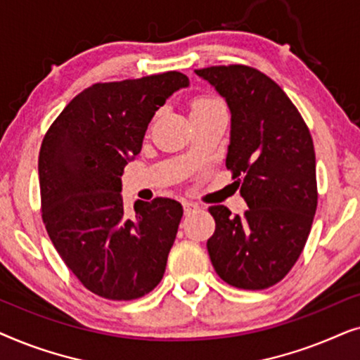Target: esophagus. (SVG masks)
<instances>
[{"label":"esophagus","mask_w":360,"mask_h":360,"mask_svg":"<svg viewBox=\"0 0 360 360\" xmlns=\"http://www.w3.org/2000/svg\"><path fill=\"white\" fill-rule=\"evenodd\" d=\"M200 206L196 205V203H193V201H184V211H185V214H191V213H195L196 210H198Z\"/></svg>","instance_id":"esophagus-1"}]
</instances>
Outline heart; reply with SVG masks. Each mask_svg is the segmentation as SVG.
Here are the masks:
<instances>
[{
  "mask_svg": "<svg viewBox=\"0 0 360 360\" xmlns=\"http://www.w3.org/2000/svg\"><path fill=\"white\" fill-rule=\"evenodd\" d=\"M218 106H223V103L219 100H216L213 96H198L195 98L193 101H191V116L193 115H198V112H203V111H208L211 108H218Z\"/></svg>",
  "mask_w": 360,
  "mask_h": 360,
  "instance_id": "1",
  "label": "heart"
}]
</instances>
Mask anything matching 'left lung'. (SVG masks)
<instances>
[{
    "label": "left lung",
    "instance_id": "8db88e82",
    "mask_svg": "<svg viewBox=\"0 0 360 360\" xmlns=\"http://www.w3.org/2000/svg\"><path fill=\"white\" fill-rule=\"evenodd\" d=\"M231 111L226 167L249 208L210 206L216 229L206 243L226 283L264 290L278 283L302 254L318 205L316 157L307 122L285 91L257 68L195 70Z\"/></svg>",
    "mask_w": 360,
    "mask_h": 360
}]
</instances>
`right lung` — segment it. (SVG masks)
I'll return each mask as SVG.
<instances>
[{
	"instance_id": "obj_1",
	"label": "right lung",
	"mask_w": 360,
	"mask_h": 360,
	"mask_svg": "<svg viewBox=\"0 0 360 360\" xmlns=\"http://www.w3.org/2000/svg\"><path fill=\"white\" fill-rule=\"evenodd\" d=\"M180 72L95 83L52 122L39 152L42 221L63 262L98 297L141 298L164 277L184 208L170 198L122 205L121 175L141 152Z\"/></svg>"
}]
</instances>
